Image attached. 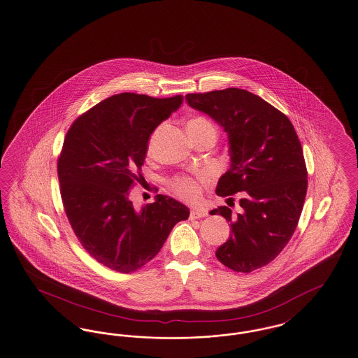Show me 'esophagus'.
Masks as SVG:
<instances>
[{
    "mask_svg": "<svg viewBox=\"0 0 358 358\" xmlns=\"http://www.w3.org/2000/svg\"><path fill=\"white\" fill-rule=\"evenodd\" d=\"M208 215V210L205 208H193L190 210V220H196V218H202Z\"/></svg>",
    "mask_w": 358,
    "mask_h": 358,
    "instance_id": "1",
    "label": "esophagus"
}]
</instances>
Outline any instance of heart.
<instances>
[{
  "label": "heart",
  "instance_id": "b5f03b06",
  "mask_svg": "<svg viewBox=\"0 0 358 358\" xmlns=\"http://www.w3.org/2000/svg\"><path fill=\"white\" fill-rule=\"evenodd\" d=\"M189 124H210L205 118H194ZM212 180V173L209 171L201 172L196 177L182 176L174 180L173 189L174 192L186 201H196L200 199L202 193V186L208 184Z\"/></svg>",
  "mask_w": 358,
  "mask_h": 358
}]
</instances>
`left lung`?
Returning a JSON list of instances; mask_svg holds the SVG:
<instances>
[{"label": "left lung", "mask_w": 358, "mask_h": 358, "mask_svg": "<svg viewBox=\"0 0 358 358\" xmlns=\"http://www.w3.org/2000/svg\"><path fill=\"white\" fill-rule=\"evenodd\" d=\"M185 99L228 136L230 168L218 180L217 196H241L240 213L231 215L228 206L210 212L231 228L215 257L236 272H253L277 257L297 228L308 189L300 140L285 115L248 90L229 87Z\"/></svg>", "instance_id": "8db88e82"}]
</instances>
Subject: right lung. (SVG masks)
<instances>
[{
    "mask_svg": "<svg viewBox=\"0 0 358 358\" xmlns=\"http://www.w3.org/2000/svg\"><path fill=\"white\" fill-rule=\"evenodd\" d=\"M184 101L120 93L78 117L66 133L58 159L65 213L86 252L117 271H137L161 250L189 209L169 196L136 209L129 199L150 134Z\"/></svg>",
    "mask_w": 358,
    "mask_h": 358,
    "instance_id": "add662e5",
    "label": "right lung"
}]
</instances>
